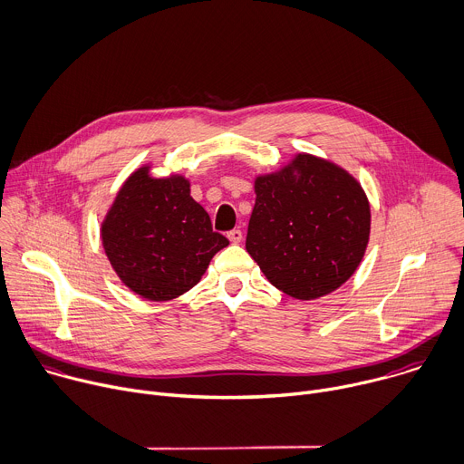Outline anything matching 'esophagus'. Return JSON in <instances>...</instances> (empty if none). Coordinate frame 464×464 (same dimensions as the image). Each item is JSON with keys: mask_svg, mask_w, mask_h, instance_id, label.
I'll use <instances>...</instances> for the list:
<instances>
[{"mask_svg": "<svg viewBox=\"0 0 464 464\" xmlns=\"http://www.w3.org/2000/svg\"><path fill=\"white\" fill-rule=\"evenodd\" d=\"M227 237L230 239V243H239V241L243 239V232H241L239 228H234V230H230V232L227 234Z\"/></svg>", "mask_w": 464, "mask_h": 464, "instance_id": "1", "label": "esophagus"}]
</instances>
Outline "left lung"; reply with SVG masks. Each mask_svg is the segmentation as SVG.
Listing matches in <instances>:
<instances>
[{
  "label": "left lung",
  "instance_id": "obj_1",
  "mask_svg": "<svg viewBox=\"0 0 464 464\" xmlns=\"http://www.w3.org/2000/svg\"><path fill=\"white\" fill-rule=\"evenodd\" d=\"M246 252L266 280L298 300L325 296L360 265L372 227L367 198L342 168L300 153L254 184Z\"/></svg>",
  "mask_w": 464,
  "mask_h": 464
}]
</instances>
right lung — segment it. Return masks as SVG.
<instances>
[{
  "instance_id": "right-lung-1",
  "label": "right lung",
  "mask_w": 464,
  "mask_h": 464,
  "mask_svg": "<svg viewBox=\"0 0 464 464\" xmlns=\"http://www.w3.org/2000/svg\"><path fill=\"white\" fill-rule=\"evenodd\" d=\"M102 245L122 284L151 302L190 291L228 245L190 196V182L137 169L119 190L102 223Z\"/></svg>"
}]
</instances>
